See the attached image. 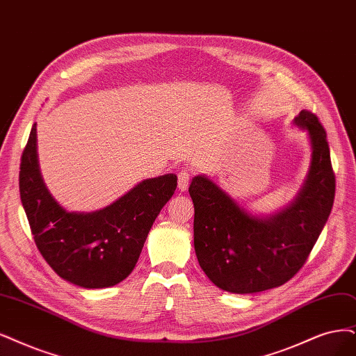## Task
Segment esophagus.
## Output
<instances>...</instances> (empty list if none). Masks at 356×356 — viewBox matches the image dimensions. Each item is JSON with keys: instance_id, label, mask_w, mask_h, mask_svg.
<instances>
[{"instance_id": "34e87169", "label": "esophagus", "mask_w": 356, "mask_h": 356, "mask_svg": "<svg viewBox=\"0 0 356 356\" xmlns=\"http://www.w3.org/2000/svg\"><path fill=\"white\" fill-rule=\"evenodd\" d=\"M177 179H179V189L183 192L186 191L188 186H189V180H191V173L188 170H180L179 175H177Z\"/></svg>"}]
</instances>
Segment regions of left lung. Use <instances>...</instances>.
I'll list each match as a JSON object with an SVG mask.
<instances>
[{
    "label": "left lung",
    "mask_w": 356,
    "mask_h": 356,
    "mask_svg": "<svg viewBox=\"0 0 356 356\" xmlns=\"http://www.w3.org/2000/svg\"><path fill=\"white\" fill-rule=\"evenodd\" d=\"M295 123L308 130L312 161L298 198L279 214L249 216L205 176L191 183L196 258L222 291L255 293L291 280L304 267L332 213L336 179L325 130L307 110Z\"/></svg>",
    "instance_id": "obj_1"
}]
</instances>
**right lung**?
Returning <instances> with one entry per match:
<instances>
[{
    "instance_id": "right-lung-1",
    "label": "right lung",
    "mask_w": 356,
    "mask_h": 356,
    "mask_svg": "<svg viewBox=\"0 0 356 356\" xmlns=\"http://www.w3.org/2000/svg\"><path fill=\"white\" fill-rule=\"evenodd\" d=\"M177 176L143 180L110 207L67 213L39 173L36 124L22 154L19 189L39 252L61 279L85 289L110 287L134 271L161 208L173 196Z\"/></svg>"
}]
</instances>
